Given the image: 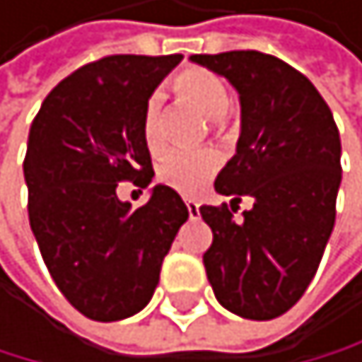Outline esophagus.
Returning a JSON list of instances; mask_svg holds the SVG:
<instances>
[{
    "label": "esophagus",
    "instance_id": "1",
    "mask_svg": "<svg viewBox=\"0 0 362 362\" xmlns=\"http://www.w3.org/2000/svg\"><path fill=\"white\" fill-rule=\"evenodd\" d=\"M185 205H187V212H189V217H192V219H196V217H199V203H196V201H192V199H187V201H185Z\"/></svg>",
    "mask_w": 362,
    "mask_h": 362
}]
</instances>
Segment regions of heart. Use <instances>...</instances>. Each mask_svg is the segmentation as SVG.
<instances>
[{
    "instance_id": "1",
    "label": "heart",
    "mask_w": 362,
    "mask_h": 362,
    "mask_svg": "<svg viewBox=\"0 0 362 362\" xmlns=\"http://www.w3.org/2000/svg\"><path fill=\"white\" fill-rule=\"evenodd\" d=\"M170 87L180 101L192 103L203 115L212 117V132L217 136H226V122L221 112L228 108V90L224 81L201 66H187L177 71L170 81ZM141 132L145 148L152 154L163 150V134H161V96L150 94L143 106L141 115ZM219 168V157L212 150H194V152H168L159 161L157 175L166 187L185 196L199 194L201 189L212 180Z\"/></svg>"
}]
</instances>
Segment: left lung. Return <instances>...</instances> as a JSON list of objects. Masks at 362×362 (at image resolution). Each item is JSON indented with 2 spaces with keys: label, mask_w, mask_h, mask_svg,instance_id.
Masks as SVG:
<instances>
[{
  "label": "left lung",
  "mask_w": 362,
  "mask_h": 362,
  "mask_svg": "<svg viewBox=\"0 0 362 362\" xmlns=\"http://www.w3.org/2000/svg\"><path fill=\"white\" fill-rule=\"evenodd\" d=\"M240 94L235 157L214 180L230 208L203 205L212 228L203 254L212 291L228 312L268 321L300 300L335 226L342 163L328 103L300 71L259 50L192 54ZM243 195L255 201L235 222Z\"/></svg>",
  "instance_id": "8db88e82"
}]
</instances>
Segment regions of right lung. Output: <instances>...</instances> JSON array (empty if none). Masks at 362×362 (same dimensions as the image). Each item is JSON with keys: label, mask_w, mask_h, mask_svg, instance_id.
Wrapping results in <instances>:
<instances>
[{"label": "right lung", "mask_w": 362, "mask_h": 362, "mask_svg": "<svg viewBox=\"0 0 362 362\" xmlns=\"http://www.w3.org/2000/svg\"><path fill=\"white\" fill-rule=\"evenodd\" d=\"M182 54H108L66 76L45 96L25 154L29 226L50 277L92 321L134 317L150 303L189 212L175 189L157 185L132 210L119 182L154 177L141 115Z\"/></svg>", "instance_id": "1"}]
</instances>
